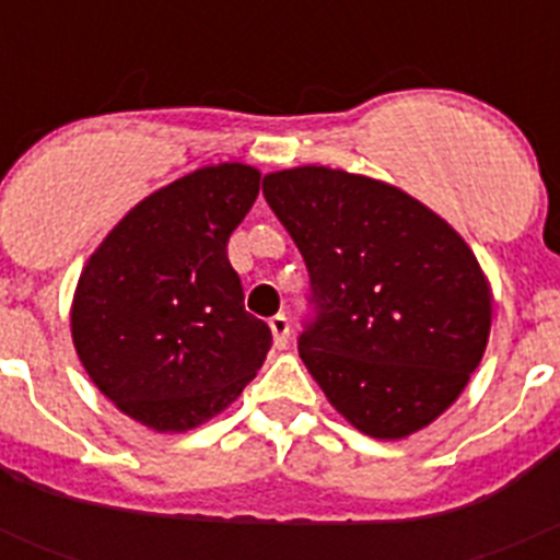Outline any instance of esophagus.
I'll return each instance as SVG.
<instances>
[{"mask_svg":"<svg viewBox=\"0 0 560 560\" xmlns=\"http://www.w3.org/2000/svg\"><path fill=\"white\" fill-rule=\"evenodd\" d=\"M269 328H271V336H275V348H277V350H285V348H289V336H291L289 316H285V314L271 316V319H269Z\"/></svg>","mask_w":560,"mask_h":560,"instance_id":"1","label":"esophagus"}]
</instances>
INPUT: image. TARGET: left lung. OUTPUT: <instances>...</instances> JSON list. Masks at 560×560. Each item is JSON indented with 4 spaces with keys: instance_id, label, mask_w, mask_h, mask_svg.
<instances>
[{
    "instance_id": "obj_1",
    "label": "left lung",
    "mask_w": 560,
    "mask_h": 560,
    "mask_svg": "<svg viewBox=\"0 0 560 560\" xmlns=\"http://www.w3.org/2000/svg\"><path fill=\"white\" fill-rule=\"evenodd\" d=\"M303 252L316 323L300 359L330 407L404 440L452 407L491 336V285L448 221L400 187L325 165L264 176Z\"/></svg>"
}]
</instances>
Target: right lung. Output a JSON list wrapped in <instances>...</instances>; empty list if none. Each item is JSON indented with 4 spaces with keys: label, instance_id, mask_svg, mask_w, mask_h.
Instances as JSON below:
<instances>
[{
    "label": "right lung",
    "instance_id": "obj_1",
    "mask_svg": "<svg viewBox=\"0 0 560 560\" xmlns=\"http://www.w3.org/2000/svg\"><path fill=\"white\" fill-rule=\"evenodd\" d=\"M260 190V171L221 162L153 190L89 255L69 325L78 359L122 415L187 432L224 412L271 348L246 314L226 241Z\"/></svg>",
    "mask_w": 560,
    "mask_h": 560
}]
</instances>
